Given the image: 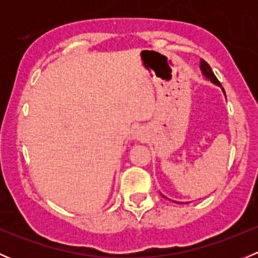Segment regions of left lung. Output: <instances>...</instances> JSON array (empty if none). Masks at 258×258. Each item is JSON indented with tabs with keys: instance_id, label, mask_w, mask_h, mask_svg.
<instances>
[{
	"instance_id": "obj_1",
	"label": "left lung",
	"mask_w": 258,
	"mask_h": 258,
	"mask_svg": "<svg viewBox=\"0 0 258 258\" xmlns=\"http://www.w3.org/2000/svg\"><path fill=\"white\" fill-rule=\"evenodd\" d=\"M201 72H202V76H204L205 80L210 81V82L213 83V85H216V86H218V87H221V90H222L223 95L226 96L225 90H223V88H222L221 83L218 82V80L216 79L215 74H213L212 70H211L210 64L207 63L206 61H204V59H202V62H201ZM162 196H163V195H162ZM163 197H166V196H163ZM175 202H178V201H175ZM178 204H187V202H178Z\"/></svg>"
}]
</instances>
